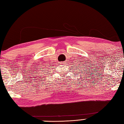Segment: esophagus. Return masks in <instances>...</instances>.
Here are the masks:
<instances>
[{
	"instance_id": "1",
	"label": "esophagus",
	"mask_w": 124,
	"mask_h": 124,
	"mask_svg": "<svg viewBox=\"0 0 124 124\" xmlns=\"http://www.w3.org/2000/svg\"><path fill=\"white\" fill-rule=\"evenodd\" d=\"M64 63H65V62H61V64H64Z\"/></svg>"
}]
</instances>
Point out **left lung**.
I'll return each instance as SVG.
<instances>
[{
    "label": "left lung",
    "instance_id": "obj_1",
    "mask_svg": "<svg viewBox=\"0 0 124 124\" xmlns=\"http://www.w3.org/2000/svg\"><path fill=\"white\" fill-rule=\"evenodd\" d=\"M79 70H80V69ZM80 76H81V75H80ZM82 80H83V79H82Z\"/></svg>",
    "mask_w": 124,
    "mask_h": 124
}]
</instances>
